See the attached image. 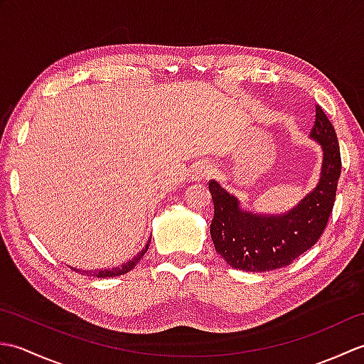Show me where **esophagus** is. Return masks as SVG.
Here are the masks:
<instances>
[{"label": "esophagus", "mask_w": 364, "mask_h": 364, "mask_svg": "<svg viewBox=\"0 0 364 364\" xmlns=\"http://www.w3.org/2000/svg\"><path fill=\"white\" fill-rule=\"evenodd\" d=\"M211 173H213V167L205 161L196 162V164L192 166V168H191V178L194 181L206 180V178L211 176Z\"/></svg>", "instance_id": "obj_1"}]
</instances>
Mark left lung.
<instances>
[{
    "mask_svg": "<svg viewBox=\"0 0 364 364\" xmlns=\"http://www.w3.org/2000/svg\"><path fill=\"white\" fill-rule=\"evenodd\" d=\"M310 137L322 149L321 176L316 188L286 214L264 215L244 210L237 197L211 180L214 202L211 239L214 249L231 267L264 272L291 264L318 242L333 211L341 154L331 122L316 106Z\"/></svg>",
    "mask_w": 364,
    "mask_h": 364,
    "instance_id": "left-lung-1",
    "label": "left lung"
}]
</instances>
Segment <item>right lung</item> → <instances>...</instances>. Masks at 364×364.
I'll use <instances>...</instances> for the list:
<instances>
[{
	"label": "right lung",
	"instance_id": "add662e5",
	"mask_svg": "<svg viewBox=\"0 0 364 364\" xmlns=\"http://www.w3.org/2000/svg\"><path fill=\"white\" fill-rule=\"evenodd\" d=\"M149 245H150V242H146V245L144 247V249L139 252L136 257L133 258V259H129V261H127L125 264L123 266H120V267H112V269H106V270H100V272H92V277H98V278H107V277H117V275H123V274H127V272H129L131 269H133L139 261L142 259V257L146 253V250H149ZM76 272H78V269H75ZM87 274V272H86Z\"/></svg>",
	"mask_w": 364,
	"mask_h": 364
}]
</instances>
